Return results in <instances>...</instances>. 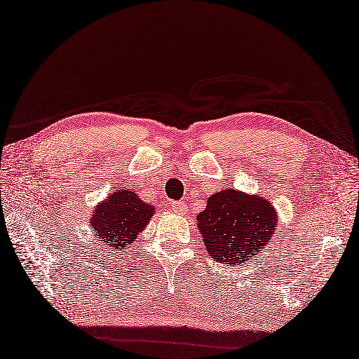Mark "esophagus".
I'll return each mask as SVG.
<instances>
[{
	"label": "esophagus",
	"mask_w": 359,
	"mask_h": 359,
	"mask_svg": "<svg viewBox=\"0 0 359 359\" xmlns=\"http://www.w3.org/2000/svg\"><path fill=\"white\" fill-rule=\"evenodd\" d=\"M171 208L174 212H179V215H184V212L188 210V207L184 202H172Z\"/></svg>",
	"instance_id": "1"
}]
</instances>
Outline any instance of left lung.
<instances>
[{
  "label": "left lung",
  "mask_w": 359,
  "mask_h": 359,
  "mask_svg": "<svg viewBox=\"0 0 359 359\" xmlns=\"http://www.w3.org/2000/svg\"><path fill=\"white\" fill-rule=\"evenodd\" d=\"M276 225L278 211L266 197L233 188L210 196L207 208L197 215V228L210 256L231 266L255 261Z\"/></svg>",
  "instance_id": "1"
}]
</instances>
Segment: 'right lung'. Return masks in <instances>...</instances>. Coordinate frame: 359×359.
<instances>
[{"mask_svg":"<svg viewBox=\"0 0 359 359\" xmlns=\"http://www.w3.org/2000/svg\"><path fill=\"white\" fill-rule=\"evenodd\" d=\"M156 208L143 202L134 189L121 188L111 193L93 211L89 225L103 245L120 251L131 247L137 234L147 228Z\"/></svg>","mask_w":359,"mask_h":359,"instance_id":"right-lung-1","label":"right lung"}]
</instances>
